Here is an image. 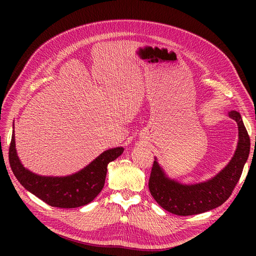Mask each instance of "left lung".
<instances>
[{"label":"left lung","instance_id":"obj_1","mask_svg":"<svg viewBox=\"0 0 256 256\" xmlns=\"http://www.w3.org/2000/svg\"><path fill=\"white\" fill-rule=\"evenodd\" d=\"M228 116L238 126L236 150L228 164L206 182L186 184L172 180L154 157L148 188L154 200L168 212L177 216L202 214L219 207L232 194L249 157L250 138L239 112L230 111Z\"/></svg>","mask_w":256,"mask_h":256}]
</instances>
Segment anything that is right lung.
Returning <instances> with one entry per match:
<instances>
[{
  "label": "right lung",
  "instance_id": "obj_1",
  "mask_svg": "<svg viewBox=\"0 0 256 256\" xmlns=\"http://www.w3.org/2000/svg\"><path fill=\"white\" fill-rule=\"evenodd\" d=\"M122 147L110 148L88 166L72 175L42 176L26 168L17 154L14 132L10 146V164L19 182L44 203L58 208H76L90 203L104 186L108 164L122 154Z\"/></svg>",
  "mask_w": 256,
  "mask_h": 256
}]
</instances>
